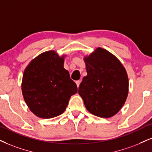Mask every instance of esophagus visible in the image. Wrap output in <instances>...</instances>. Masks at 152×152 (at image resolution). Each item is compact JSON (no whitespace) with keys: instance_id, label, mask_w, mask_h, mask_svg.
<instances>
[{"instance_id":"1","label":"esophagus","mask_w":152,"mask_h":152,"mask_svg":"<svg viewBox=\"0 0 152 152\" xmlns=\"http://www.w3.org/2000/svg\"><path fill=\"white\" fill-rule=\"evenodd\" d=\"M80 82H81L80 80H77V81H76V84H77V87H79V86L80 85Z\"/></svg>"}]
</instances>
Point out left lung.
Returning a JSON list of instances; mask_svg holds the SVG:
<instances>
[{"instance_id":"obj_1","label":"left lung","mask_w":152,"mask_h":152,"mask_svg":"<svg viewBox=\"0 0 152 152\" xmlns=\"http://www.w3.org/2000/svg\"><path fill=\"white\" fill-rule=\"evenodd\" d=\"M84 60L87 75L82 79L78 93L91 114L112 117L123 107L128 96L126 70L115 56L102 48Z\"/></svg>"}]
</instances>
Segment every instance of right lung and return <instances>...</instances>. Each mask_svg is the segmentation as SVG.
Instances as JSON below:
<instances>
[{
	"mask_svg": "<svg viewBox=\"0 0 152 152\" xmlns=\"http://www.w3.org/2000/svg\"><path fill=\"white\" fill-rule=\"evenodd\" d=\"M64 56L53 50L43 53L26 67L22 91L32 113L42 118H52L65 111L77 87L63 67Z\"/></svg>",
	"mask_w": 152,
	"mask_h": 152,
	"instance_id": "add662e5",
	"label": "right lung"
}]
</instances>
